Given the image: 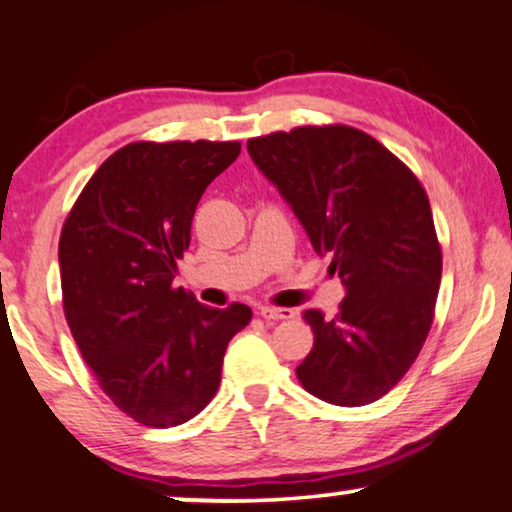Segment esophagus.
I'll use <instances>...</instances> for the list:
<instances>
[{
	"instance_id": "esophagus-1",
	"label": "esophagus",
	"mask_w": 512,
	"mask_h": 512,
	"mask_svg": "<svg viewBox=\"0 0 512 512\" xmlns=\"http://www.w3.org/2000/svg\"><path fill=\"white\" fill-rule=\"evenodd\" d=\"M260 316L264 321H288L295 316V309L290 307H260Z\"/></svg>"
}]
</instances>
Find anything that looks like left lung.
<instances>
[{"label":"left lung","instance_id":"1","mask_svg":"<svg viewBox=\"0 0 512 512\" xmlns=\"http://www.w3.org/2000/svg\"><path fill=\"white\" fill-rule=\"evenodd\" d=\"M248 153L347 288L335 319L302 314L314 347L297 380L335 406L385 397L428 338L442 281L423 184L378 139L349 125L271 132L248 139Z\"/></svg>","mask_w":512,"mask_h":512}]
</instances>
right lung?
Masks as SVG:
<instances>
[{
  "mask_svg": "<svg viewBox=\"0 0 512 512\" xmlns=\"http://www.w3.org/2000/svg\"><path fill=\"white\" fill-rule=\"evenodd\" d=\"M241 141H134L92 174L58 241L63 314L96 383L146 428H174L215 397L229 340L252 319L174 288L196 205Z\"/></svg>",
  "mask_w": 512,
  "mask_h": 512,
  "instance_id": "obj_1",
  "label": "right lung"
}]
</instances>
